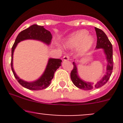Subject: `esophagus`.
Returning <instances> with one entry per match:
<instances>
[{"label":"esophagus","instance_id":"obj_1","mask_svg":"<svg viewBox=\"0 0 123 123\" xmlns=\"http://www.w3.org/2000/svg\"><path fill=\"white\" fill-rule=\"evenodd\" d=\"M69 59V56L68 55H65L63 57V60L64 61H68Z\"/></svg>","mask_w":123,"mask_h":123}]
</instances>
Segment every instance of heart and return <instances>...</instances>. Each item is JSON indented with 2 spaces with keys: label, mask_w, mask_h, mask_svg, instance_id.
Listing matches in <instances>:
<instances>
[{
  "label": "heart",
  "mask_w": 123,
  "mask_h": 123,
  "mask_svg": "<svg viewBox=\"0 0 123 123\" xmlns=\"http://www.w3.org/2000/svg\"><path fill=\"white\" fill-rule=\"evenodd\" d=\"M93 43L94 38L91 36H89V31L82 30L71 35L67 40L65 45L70 48L79 46V53L83 55L91 48Z\"/></svg>",
  "instance_id": "obj_1"
}]
</instances>
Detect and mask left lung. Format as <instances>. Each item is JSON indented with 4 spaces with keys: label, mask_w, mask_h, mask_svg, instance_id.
<instances>
[{
    "label": "left lung",
    "mask_w": 123,
    "mask_h": 123,
    "mask_svg": "<svg viewBox=\"0 0 123 123\" xmlns=\"http://www.w3.org/2000/svg\"><path fill=\"white\" fill-rule=\"evenodd\" d=\"M95 31L97 36V43H96V49H103L104 54L106 56L107 61V66H106V73L104 75L102 79L98 81L96 84L91 82H87L81 80L78 75L77 68L74 62H73V70L71 72V79L73 84L78 88L83 89L85 90H92L93 89H98L103 86L107 83L111 77L113 69V56H112V46L108 38L107 37L105 33L102 30L95 27Z\"/></svg>",
    "instance_id": "obj_1"
}]
</instances>
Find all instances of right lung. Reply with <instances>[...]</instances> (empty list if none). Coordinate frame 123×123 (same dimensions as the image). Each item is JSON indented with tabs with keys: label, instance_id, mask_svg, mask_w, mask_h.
Instances as JSON below:
<instances>
[{
	"label": "right lung",
	"instance_id": "add662e5",
	"mask_svg": "<svg viewBox=\"0 0 123 123\" xmlns=\"http://www.w3.org/2000/svg\"><path fill=\"white\" fill-rule=\"evenodd\" d=\"M52 36L49 31L47 30L43 26L34 24L31 25L27 29L22 31L18 34L16 38L15 43L12 48L11 55V68L15 77L19 84L24 87L30 90H40L48 87L50 85L51 80L54 78V74L56 69L61 65L62 60L60 59L49 58L46 68L42 76L34 81L28 82L21 79L16 74L13 68V55L15 49L17 44L21 41L27 39H33L39 40L49 45L51 42Z\"/></svg>",
	"mask_w": 123,
	"mask_h": 123
}]
</instances>
